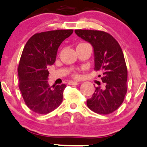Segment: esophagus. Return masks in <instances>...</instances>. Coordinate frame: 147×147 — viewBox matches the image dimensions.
Wrapping results in <instances>:
<instances>
[{"label": "esophagus", "instance_id": "esophagus-1", "mask_svg": "<svg viewBox=\"0 0 147 147\" xmlns=\"http://www.w3.org/2000/svg\"><path fill=\"white\" fill-rule=\"evenodd\" d=\"M79 84V83L77 81H70L69 82V85H70V86H72V85H78Z\"/></svg>", "mask_w": 147, "mask_h": 147}]
</instances>
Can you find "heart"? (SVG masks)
<instances>
[{
	"label": "heart",
	"mask_w": 147,
	"mask_h": 147,
	"mask_svg": "<svg viewBox=\"0 0 147 147\" xmlns=\"http://www.w3.org/2000/svg\"><path fill=\"white\" fill-rule=\"evenodd\" d=\"M86 44H88V43H85V42H82V43H80V44L78 45V46H80V45H86ZM72 76L74 77V78H78V74L77 73V72H73L72 73Z\"/></svg>",
	"instance_id": "heart-1"
}]
</instances>
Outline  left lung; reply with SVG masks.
<instances>
[{
  "label": "left lung",
  "mask_w": 147,
  "mask_h": 147,
  "mask_svg": "<svg viewBox=\"0 0 147 147\" xmlns=\"http://www.w3.org/2000/svg\"><path fill=\"white\" fill-rule=\"evenodd\" d=\"M75 33L92 45L94 50V70L102 72L103 87L95 88L87 100L90 110L109 115L120 107L127 93V70L121 47L108 32L100 30H75ZM101 76V75H100Z\"/></svg>",
  "instance_id": "8db88e82"
}]
</instances>
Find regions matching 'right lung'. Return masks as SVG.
<instances>
[{
  "label": "right lung",
  "mask_w": 147,
  "mask_h": 147,
  "mask_svg": "<svg viewBox=\"0 0 147 147\" xmlns=\"http://www.w3.org/2000/svg\"><path fill=\"white\" fill-rule=\"evenodd\" d=\"M73 30H57L35 33L23 49L18 66L19 88L27 107L45 115L57 109L63 99L65 84L48 83L49 65L56 61L59 46Z\"/></svg>",
  "instance_id": "1"
}]
</instances>
